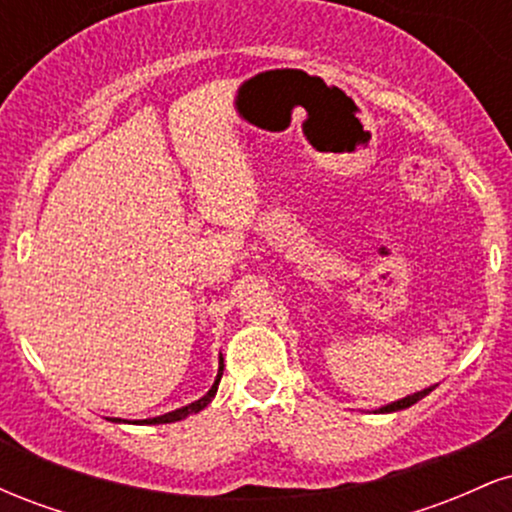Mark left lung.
I'll list each match as a JSON object with an SVG mask.
<instances>
[{
    "instance_id": "8db88e82",
    "label": "left lung",
    "mask_w": 512,
    "mask_h": 512,
    "mask_svg": "<svg viewBox=\"0 0 512 512\" xmlns=\"http://www.w3.org/2000/svg\"><path fill=\"white\" fill-rule=\"evenodd\" d=\"M433 387H428V390H421V392H414V395H409V397H404V399H399V402H392V404H387V407H383L380 411H399V409H407V407H411V404H416L419 402V399H424L428 392H431Z\"/></svg>"
}]
</instances>
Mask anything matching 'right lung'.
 <instances>
[{
    "label": "right lung",
    "mask_w": 512,
    "mask_h": 512,
    "mask_svg": "<svg viewBox=\"0 0 512 512\" xmlns=\"http://www.w3.org/2000/svg\"><path fill=\"white\" fill-rule=\"evenodd\" d=\"M221 375H223V358H221V366H219V375H216L214 385H211V390L207 392V395H204L202 399H197V402L187 404V407H182V409L168 411V414H163V416H156V419H146L144 424H173V421H180V419H185V416H190V414H197V411H202V409L207 407V404L211 402V399H214L216 390H219ZM110 421H115V419H110Z\"/></svg>",
    "instance_id": "right-lung-1"
}]
</instances>
